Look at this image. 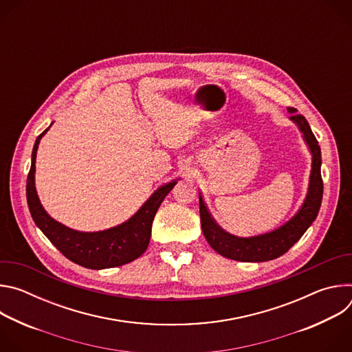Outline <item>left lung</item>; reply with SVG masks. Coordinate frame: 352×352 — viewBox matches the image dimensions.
Returning a JSON list of instances; mask_svg holds the SVG:
<instances>
[{
	"label": "left lung",
	"instance_id": "1",
	"mask_svg": "<svg viewBox=\"0 0 352 352\" xmlns=\"http://www.w3.org/2000/svg\"><path fill=\"white\" fill-rule=\"evenodd\" d=\"M288 113L294 114L295 109L288 107ZM299 131L302 132L304 140L307 142L312 155V170L309 177L308 193L304 200V205L296 212V214L288 220L284 226L274 231L241 238L224 231L209 213L202 195H199V212L202 231L209 245L224 258L239 261V262H266L273 261L281 255L300 238L305 231L315 221L323 197V181L320 174L322 155L320 146L304 116L294 114L289 117Z\"/></svg>",
	"mask_w": 352,
	"mask_h": 352
}]
</instances>
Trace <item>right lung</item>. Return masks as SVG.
Returning <instances> with one entry per match:
<instances>
[{
  "mask_svg": "<svg viewBox=\"0 0 352 352\" xmlns=\"http://www.w3.org/2000/svg\"><path fill=\"white\" fill-rule=\"evenodd\" d=\"M50 126L40 133L34 142L32 166L26 182L28 206L36 226L67 259L86 269H110L138 259L144 254L150 242L152 224L157 209L168 192L175 186L177 179L160 186L128 221L117 227L97 232H82L68 228L47 214L34 186L37 147Z\"/></svg>",
  "mask_w": 352,
  "mask_h": 352,
  "instance_id": "add662e5",
  "label": "right lung"
}]
</instances>
